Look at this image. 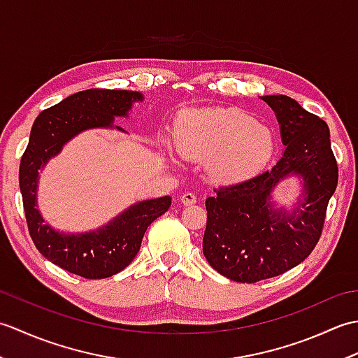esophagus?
<instances>
[{"label":"esophagus","mask_w":358,"mask_h":358,"mask_svg":"<svg viewBox=\"0 0 358 358\" xmlns=\"http://www.w3.org/2000/svg\"><path fill=\"white\" fill-rule=\"evenodd\" d=\"M181 203L186 204V206H191V204L196 203V195L194 192H185L181 195Z\"/></svg>","instance_id":"obj_1"}]
</instances>
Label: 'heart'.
<instances>
[{
  "mask_svg": "<svg viewBox=\"0 0 358 358\" xmlns=\"http://www.w3.org/2000/svg\"><path fill=\"white\" fill-rule=\"evenodd\" d=\"M173 140L181 155L208 162L209 173L223 183L258 173L275 150L269 126L232 108L185 110L175 123Z\"/></svg>",
  "mask_w": 358,
  "mask_h": 358,
  "instance_id": "b5f03b06",
  "label": "heart"
}]
</instances>
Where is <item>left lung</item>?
<instances>
[{
	"label": "left lung",
	"instance_id": "obj_1",
	"mask_svg": "<svg viewBox=\"0 0 358 358\" xmlns=\"http://www.w3.org/2000/svg\"><path fill=\"white\" fill-rule=\"evenodd\" d=\"M275 110L283 157L240 183L220 186L206 199L203 254L222 275L238 283H257L295 268L322 237L326 209L338 183V166L329 127L286 95L262 96ZM287 174L303 178V198L292 215L273 210L271 189Z\"/></svg>",
	"mask_w": 358,
	"mask_h": 358
}]
</instances>
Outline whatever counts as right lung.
<instances>
[{"label": "right lung", "mask_w": 358, "mask_h": 358, "mask_svg": "<svg viewBox=\"0 0 358 358\" xmlns=\"http://www.w3.org/2000/svg\"><path fill=\"white\" fill-rule=\"evenodd\" d=\"M141 98L134 90H81L43 110L30 131L20 163V189L29 234L49 262L75 275L100 280L127 268L138 254L149 224L169 209L171 196L134 204L95 232L64 235L45 224L36 209L38 169L72 136L86 129L110 127L113 117L127 115L131 104Z\"/></svg>", "instance_id": "1"}]
</instances>
